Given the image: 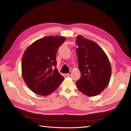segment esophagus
<instances>
[{
    "label": "esophagus",
    "mask_w": 131,
    "mask_h": 131,
    "mask_svg": "<svg viewBox=\"0 0 131 131\" xmlns=\"http://www.w3.org/2000/svg\"><path fill=\"white\" fill-rule=\"evenodd\" d=\"M72 72H70L69 73H68L66 74V77H69V76H70L71 74H72Z\"/></svg>",
    "instance_id": "34e87169"
}]
</instances>
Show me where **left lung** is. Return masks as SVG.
I'll use <instances>...</instances> for the list:
<instances>
[{
  "label": "left lung",
  "instance_id": "obj_1",
  "mask_svg": "<svg viewBox=\"0 0 131 131\" xmlns=\"http://www.w3.org/2000/svg\"><path fill=\"white\" fill-rule=\"evenodd\" d=\"M77 54L81 78L76 82L78 90L86 96L93 97L108 85L112 67L104 51L97 43L78 35Z\"/></svg>",
  "mask_w": 131,
  "mask_h": 131
}]
</instances>
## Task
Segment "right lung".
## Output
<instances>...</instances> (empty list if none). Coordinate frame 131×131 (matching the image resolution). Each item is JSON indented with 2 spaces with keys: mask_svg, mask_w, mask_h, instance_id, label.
Wrapping results in <instances>:
<instances>
[{
  "mask_svg": "<svg viewBox=\"0 0 131 131\" xmlns=\"http://www.w3.org/2000/svg\"><path fill=\"white\" fill-rule=\"evenodd\" d=\"M66 39L63 37H45L31 43L25 51L22 59V77L33 92L47 96L63 80L64 77L56 68V54Z\"/></svg>",
  "mask_w": 131,
  "mask_h": 131,
  "instance_id": "add662e5",
  "label": "right lung"
}]
</instances>
